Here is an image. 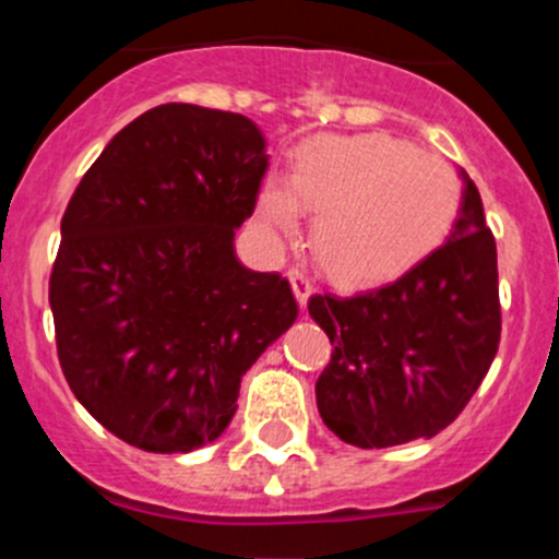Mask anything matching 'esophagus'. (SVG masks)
I'll return each mask as SVG.
<instances>
[{"label": "esophagus", "mask_w": 559, "mask_h": 559, "mask_svg": "<svg viewBox=\"0 0 559 559\" xmlns=\"http://www.w3.org/2000/svg\"><path fill=\"white\" fill-rule=\"evenodd\" d=\"M289 281H292V292H295L297 302H300V308H306L308 297H311V292H313L311 278H308V275L302 273L300 267H292L289 270Z\"/></svg>", "instance_id": "obj_1"}]
</instances>
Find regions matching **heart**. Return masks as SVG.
Listing matches in <instances>:
<instances>
[{"instance_id":"heart-1","label":"heart","mask_w":559,"mask_h":559,"mask_svg":"<svg viewBox=\"0 0 559 559\" xmlns=\"http://www.w3.org/2000/svg\"><path fill=\"white\" fill-rule=\"evenodd\" d=\"M460 200V175L441 156L384 132L330 134L300 151L292 186H264L262 213L289 229L297 205L316 211L311 248L321 267L365 284L400 273L441 243Z\"/></svg>"}]
</instances>
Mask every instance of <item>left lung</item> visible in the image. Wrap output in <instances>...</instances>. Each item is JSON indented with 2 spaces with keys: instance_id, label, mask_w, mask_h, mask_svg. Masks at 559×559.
<instances>
[{
  "instance_id": "obj_1",
  "label": "left lung",
  "mask_w": 559,
  "mask_h": 559,
  "mask_svg": "<svg viewBox=\"0 0 559 559\" xmlns=\"http://www.w3.org/2000/svg\"><path fill=\"white\" fill-rule=\"evenodd\" d=\"M460 175V213L436 251L379 289L308 300V313L335 346L316 381V405L352 447L438 436L498 354V248L476 183Z\"/></svg>"
}]
</instances>
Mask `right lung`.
Here are the masks:
<instances>
[{
    "label": "right lung",
    "mask_w": 559,
    "mask_h": 559,
    "mask_svg": "<svg viewBox=\"0 0 559 559\" xmlns=\"http://www.w3.org/2000/svg\"><path fill=\"white\" fill-rule=\"evenodd\" d=\"M264 170L251 118L170 103L127 123L67 205L56 352L83 408L129 447L216 441L246 370L295 324L289 281L235 257Z\"/></svg>",
    "instance_id": "right-lung-1"
}]
</instances>
